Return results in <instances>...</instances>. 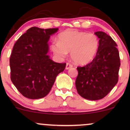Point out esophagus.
Returning a JSON list of instances; mask_svg holds the SVG:
<instances>
[{"label": "esophagus", "instance_id": "34e87169", "mask_svg": "<svg viewBox=\"0 0 130 130\" xmlns=\"http://www.w3.org/2000/svg\"><path fill=\"white\" fill-rule=\"evenodd\" d=\"M73 67V65L72 64L69 63H66V69H67V70H68V69H69L70 68H71V67Z\"/></svg>", "mask_w": 130, "mask_h": 130}]
</instances>
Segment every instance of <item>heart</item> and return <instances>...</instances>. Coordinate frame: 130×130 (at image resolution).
Returning <instances> with one entry per match:
<instances>
[{"mask_svg":"<svg viewBox=\"0 0 130 130\" xmlns=\"http://www.w3.org/2000/svg\"><path fill=\"white\" fill-rule=\"evenodd\" d=\"M99 45V38L95 34L68 30L58 34V41L53 42L51 48L60 58H64L70 51L74 63L85 64L93 59Z\"/></svg>","mask_w":130,"mask_h":130,"instance_id":"heart-1","label":"heart"}]
</instances>
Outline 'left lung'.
I'll return each mask as SVG.
<instances>
[{"instance_id":"1","label":"left lung","mask_w":130,"mask_h":130,"mask_svg":"<svg viewBox=\"0 0 130 130\" xmlns=\"http://www.w3.org/2000/svg\"><path fill=\"white\" fill-rule=\"evenodd\" d=\"M99 39V48L93 60L77 67L76 87L83 98L96 101L104 98L118 81L120 58L117 44L102 31L95 32Z\"/></svg>"}]
</instances>
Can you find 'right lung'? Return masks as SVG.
<instances>
[{"instance_id":"obj_1","label":"right lung","mask_w":130,"mask_h":130,"mask_svg":"<svg viewBox=\"0 0 130 130\" xmlns=\"http://www.w3.org/2000/svg\"><path fill=\"white\" fill-rule=\"evenodd\" d=\"M58 28L31 27L15 42L10 57V79L18 90L27 98L47 96L56 78L66 63L53 61L47 55L50 35Z\"/></svg>"}]
</instances>
